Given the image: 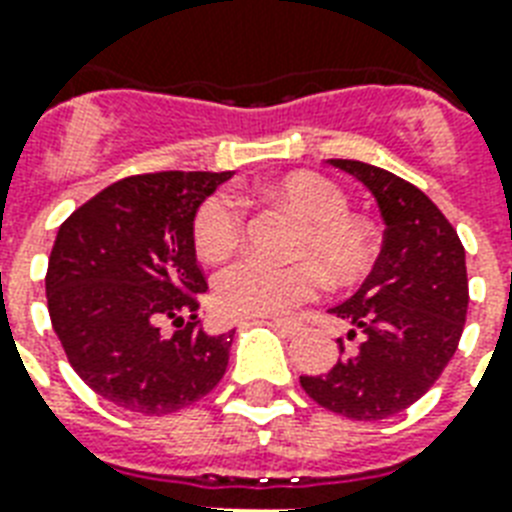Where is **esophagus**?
<instances>
[{
	"mask_svg": "<svg viewBox=\"0 0 512 512\" xmlns=\"http://www.w3.org/2000/svg\"><path fill=\"white\" fill-rule=\"evenodd\" d=\"M273 327L279 329L281 335L284 337H295V335H300V332H303V324H300V321H289V319H273L271 321Z\"/></svg>",
	"mask_w": 512,
	"mask_h": 512,
	"instance_id": "esophagus-1",
	"label": "esophagus"
}]
</instances>
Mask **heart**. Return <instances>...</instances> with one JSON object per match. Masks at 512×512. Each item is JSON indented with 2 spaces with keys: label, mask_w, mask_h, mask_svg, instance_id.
Returning <instances> with one entry per match:
<instances>
[{
  "label": "heart",
  "mask_w": 512,
  "mask_h": 512,
  "mask_svg": "<svg viewBox=\"0 0 512 512\" xmlns=\"http://www.w3.org/2000/svg\"><path fill=\"white\" fill-rule=\"evenodd\" d=\"M303 228L295 236L292 255L308 257L295 263H268L260 257H241L215 279L217 311L233 319L284 316L321 287L324 268L335 284H353L372 271L377 260V236L361 217L348 215V196L340 185L313 172H295L271 185ZM241 201L228 193L209 196L193 220V241L204 260H223L241 239ZM314 263L311 264L310 260Z\"/></svg>",
  "instance_id": "1"
}]
</instances>
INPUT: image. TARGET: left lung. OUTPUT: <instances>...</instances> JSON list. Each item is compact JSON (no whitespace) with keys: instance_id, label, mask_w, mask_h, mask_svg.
<instances>
[{"instance_id":"1","label":"left lung","mask_w":512,"mask_h":512,"mask_svg":"<svg viewBox=\"0 0 512 512\" xmlns=\"http://www.w3.org/2000/svg\"><path fill=\"white\" fill-rule=\"evenodd\" d=\"M327 164L372 193L385 233L372 273L332 308L358 345L327 374H303L300 385L329 412L385 420L425 396L457 350L468 313L465 249L417 185L353 159Z\"/></svg>"}]
</instances>
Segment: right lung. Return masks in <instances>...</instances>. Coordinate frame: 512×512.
I'll list each match as a JSON object with an SVG mask.
<instances>
[{
    "label": "right lung",
    "mask_w": 512,
    "mask_h": 512,
    "mask_svg": "<svg viewBox=\"0 0 512 512\" xmlns=\"http://www.w3.org/2000/svg\"><path fill=\"white\" fill-rule=\"evenodd\" d=\"M231 175L124 177L58 228L44 281L52 329L74 372L127 412H177L223 380L233 329L209 335L196 319L207 281L193 220Z\"/></svg>",
    "instance_id": "right-lung-1"
}]
</instances>
